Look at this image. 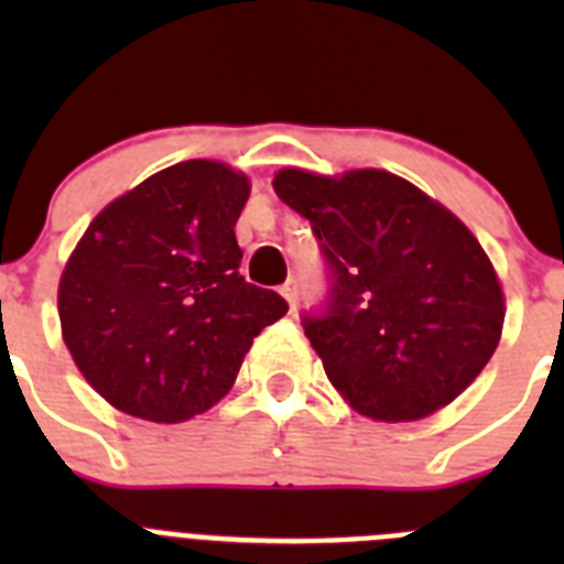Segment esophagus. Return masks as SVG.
I'll return each mask as SVG.
<instances>
[{"instance_id": "esophagus-1", "label": "esophagus", "mask_w": 564, "mask_h": 564, "mask_svg": "<svg viewBox=\"0 0 564 564\" xmlns=\"http://www.w3.org/2000/svg\"><path fill=\"white\" fill-rule=\"evenodd\" d=\"M279 293H282V296H285V302H288V305H291V311H293V307H296V299H299L296 279H288L285 285L279 288Z\"/></svg>"}]
</instances>
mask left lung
<instances>
[{"mask_svg": "<svg viewBox=\"0 0 564 564\" xmlns=\"http://www.w3.org/2000/svg\"><path fill=\"white\" fill-rule=\"evenodd\" d=\"M279 200L307 217L330 262V307L305 336L338 395L372 421H421L495 356L500 276L466 223L383 169H279Z\"/></svg>", "mask_w": 564, "mask_h": 564, "instance_id": "8db88e82", "label": "left lung"}]
</instances>
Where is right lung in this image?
I'll return each mask as SVG.
<instances>
[{
    "label": "right lung",
    "mask_w": 564,
    "mask_h": 564,
    "mask_svg": "<svg viewBox=\"0 0 564 564\" xmlns=\"http://www.w3.org/2000/svg\"><path fill=\"white\" fill-rule=\"evenodd\" d=\"M246 172L183 161L96 214L58 279L69 356L115 410L181 423L228 395L285 299L239 276Z\"/></svg>",
    "instance_id": "1"
}]
</instances>
